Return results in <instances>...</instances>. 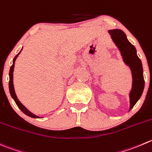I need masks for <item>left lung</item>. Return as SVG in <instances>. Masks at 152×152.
Wrapping results in <instances>:
<instances>
[{"label": "left lung", "instance_id": "left-lung-1", "mask_svg": "<svg viewBox=\"0 0 152 152\" xmlns=\"http://www.w3.org/2000/svg\"><path fill=\"white\" fill-rule=\"evenodd\" d=\"M108 32L113 42L120 51L123 61L132 70V88L129 94L130 110L140 99L143 92L145 81L143 78L142 62L137 56L136 48L129 42L123 31L115 29L108 30Z\"/></svg>", "mask_w": 152, "mask_h": 152}]
</instances>
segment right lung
I'll list each match as a JSON object with an SVG mask.
<instances>
[{
	"label": "right lung",
	"instance_id": "obj_1",
	"mask_svg": "<svg viewBox=\"0 0 152 152\" xmlns=\"http://www.w3.org/2000/svg\"><path fill=\"white\" fill-rule=\"evenodd\" d=\"M21 50L20 51V52L18 53L17 54V55L15 56V57L14 58V59H13L12 61V65L11 66V67H10V73H9V76H10V82H9V88H10V95H11V96L12 97V99H14V101L15 102L16 104L18 105V107H19V108L20 109V110H21L23 113H24L26 115H27L28 117H32V118H42V117H39V116H36L35 115V114H33L32 113H31L30 111H29V110H28L27 108H26V107H25L23 104H22V103L20 102V101L18 100V99L17 96H16L15 94V89H14V85H13V71H14V67H15V61L16 58H17V57L18 56V55L20 54V53L21 52Z\"/></svg>",
	"mask_w": 152,
	"mask_h": 152
}]
</instances>
